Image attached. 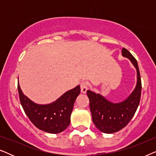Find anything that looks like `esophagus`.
I'll list each match as a JSON object with an SVG mask.
<instances>
[{
	"mask_svg": "<svg viewBox=\"0 0 156 156\" xmlns=\"http://www.w3.org/2000/svg\"><path fill=\"white\" fill-rule=\"evenodd\" d=\"M81 87V91L82 93H86L87 89H88V82L84 81V82H82L80 84Z\"/></svg>",
	"mask_w": 156,
	"mask_h": 156,
	"instance_id": "1",
	"label": "esophagus"
}]
</instances>
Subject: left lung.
I'll use <instances>...</instances> for the list:
<instances>
[{"instance_id": "left-lung-1", "label": "left lung", "mask_w": 156, "mask_h": 156, "mask_svg": "<svg viewBox=\"0 0 156 156\" xmlns=\"http://www.w3.org/2000/svg\"><path fill=\"white\" fill-rule=\"evenodd\" d=\"M122 55L129 58L137 70L136 88L126 99L120 103H112L99 94L87 90L92 121L99 131L113 133L124 128L137 110L141 95V80L137 60L126 49H122Z\"/></svg>"}]
</instances>
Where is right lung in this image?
<instances>
[{
    "instance_id": "1",
    "label": "right lung",
    "mask_w": 156,
    "mask_h": 156,
    "mask_svg": "<svg viewBox=\"0 0 156 156\" xmlns=\"http://www.w3.org/2000/svg\"><path fill=\"white\" fill-rule=\"evenodd\" d=\"M20 101L30 120L37 129L50 133L65 131L70 123L74 101L80 93V87L67 91L58 99L46 105L34 103L24 95L18 84Z\"/></svg>"
}]
</instances>
